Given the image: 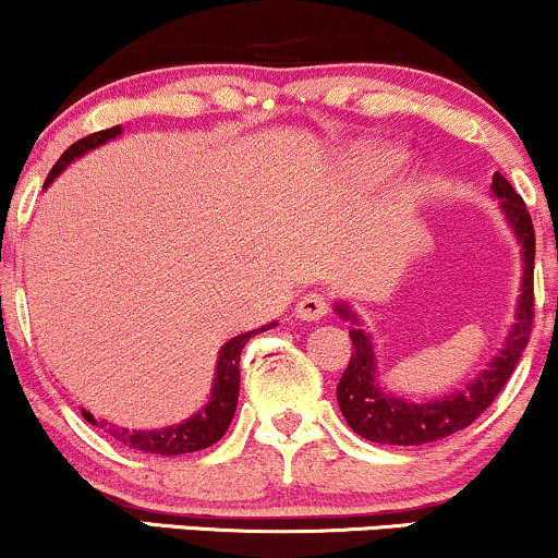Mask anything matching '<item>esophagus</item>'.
Masks as SVG:
<instances>
[{
    "instance_id": "esophagus-1",
    "label": "esophagus",
    "mask_w": 558,
    "mask_h": 558,
    "mask_svg": "<svg viewBox=\"0 0 558 558\" xmlns=\"http://www.w3.org/2000/svg\"><path fill=\"white\" fill-rule=\"evenodd\" d=\"M329 311H331V300L329 294L324 292H307L305 298H300L298 307H294L298 318L303 320H320L324 316H329Z\"/></svg>"
}]
</instances>
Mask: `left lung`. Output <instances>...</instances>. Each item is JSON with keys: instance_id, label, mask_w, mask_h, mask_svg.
<instances>
[{"instance_id": "8db88e82", "label": "left lung", "mask_w": 558, "mask_h": 558, "mask_svg": "<svg viewBox=\"0 0 558 558\" xmlns=\"http://www.w3.org/2000/svg\"><path fill=\"white\" fill-rule=\"evenodd\" d=\"M494 193L501 198V208L507 211V219L512 221L517 238L522 242V258H525L517 324L509 331L507 344H504L499 357L460 395L417 404L381 391V386L376 381V360H373L371 339L365 337L363 329L352 326V352L347 371L342 373V381L337 386V402L344 421L350 423V428L357 436L376 444H395V447H421V444L441 441V438L473 425L512 378L535 324V229L525 201L517 195V190L499 172L494 174ZM339 313L352 318V313L344 311V307H339Z\"/></svg>"}]
</instances>
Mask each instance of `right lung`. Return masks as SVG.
<instances>
[{"label": "right lung", "mask_w": 558, "mask_h": 558, "mask_svg": "<svg viewBox=\"0 0 558 558\" xmlns=\"http://www.w3.org/2000/svg\"><path fill=\"white\" fill-rule=\"evenodd\" d=\"M120 135V124L109 130H98V133L81 137L77 143L64 150L59 156V161L51 167L49 177H46V185H49L54 177L62 172L64 167L72 159L85 154V150L101 146V143L111 141V137ZM44 185V187H46ZM271 329V324L264 326V329H255L247 333H240V337L229 339V342L221 347L219 352V363H216V378H214V391H211V402L203 408L198 415L190 417L187 423L172 425V428H161V430H114L109 428V434L122 441L124 447L137 449V451H148V454H161V457H177V454H187V451H201L208 449L211 444L219 441L221 436L227 434L229 423H232L234 410H238V397H240V355H242V347L247 344V339L255 337L258 331ZM83 412V417L96 428H107V423L96 421L90 412Z\"/></svg>", "instance_id": "obj_1"}]
</instances>
